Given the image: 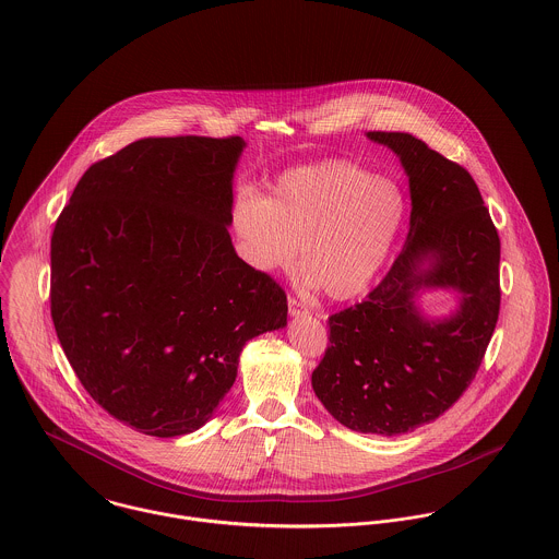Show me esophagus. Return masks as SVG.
<instances>
[{
    "mask_svg": "<svg viewBox=\"0 0 559 559\" xmlns=\"http://www.w3.org/2000/svg\"><path fill=\"white\" fill-rule=\"evenodd\" d=\"M288 312H290L293 319H299V317H308V314H310V310H308L304 304H299L297 299H288Z\"/></svg>",
    "mask_w": 559,
    "mask_h": 559,
    "instance_id": "esophagus-1",
    "label": "esophagus"
}]
</instances>
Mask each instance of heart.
Masks as SVG:
<instances>
[{"label":"heart","mask_w":559,"mask_h":559,"mask_svg":"<svg viewBox=\"0 0 559 559\" xmlns=\"http://www.w3.org/2000/svg\"><path fill=\"white\" fill-rule=\"evenodd\" d=\"M406 219L392 178L353 160H320L284 171L266 191L240 193L233 226L245 262L258 273L297 260L308 286L333 301L361 295L388 262Z\"/></svg>","instance_id":"obj_1"}]
</instances>
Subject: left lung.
I'll use <instances>...</instances> for the list:
<instances>
[{
	"label": "left lung",
	"mask_w": 559,
	"mask_h": 559,
	"mask_svg": "<svg viewBox=\"0 0 559 559\" xmlns=\"http://www.w3.org/2000/svg\"><path fill=\"white\" fill-rule=\"evenodd\" d=\"M366 135L404 167L408 235L368 299L329 317L312 388L342 426L394 437L443 415L474 381L499 317V237L465 167L408 133ZM428 289H452L457 308L424 316Z\"/></svg>",
	"instance_id": "obj_1"
}]
</instances>
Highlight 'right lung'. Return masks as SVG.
Instances as JSON below:
<instances>
[{"label":"right lung","instance_id":"obj_1","mask_svg":"<svg viewBox=\"0 0 559 559\" xmlns=\"http://www.w3.org/2000/svg\"><path fill=\"white\" fill-rule=\"evenodd\" d=\"M240 138H146L81 176L51 237V319L81 385L151 437L202 428L284 290L230 239Z\"/></svg>","mask_w":559,"mask_h":559}]
</instances>
